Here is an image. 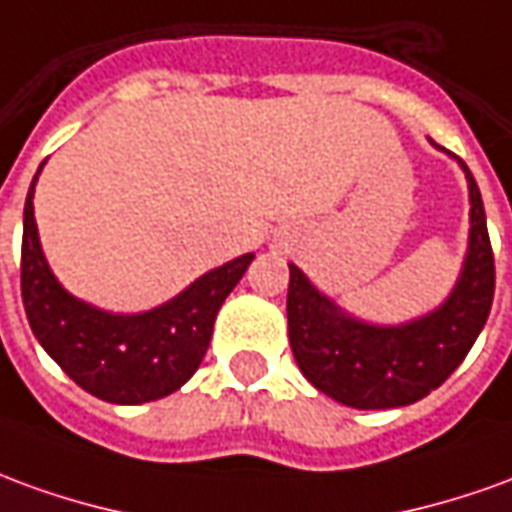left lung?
<instances>
[{"label":"left lung","instance_id":"obj_1","mask_svg":"<svg viewBox=\"0 0 512 512\" xmlns=\"http://www.w3.org/2000/svg\"><path fill=\"white\" fill-rule=\"evenodd\" d=\"M471 199V235L460 282L430 316L405 327H371L346 316L291 268L288 338L296 363L318 391L357 410L405 407L424 399L466 360L493 305V249L477 182L460 160Z\"/></svg>","mask_w":512,"mask_h":512}]
</instances>
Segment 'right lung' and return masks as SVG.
<instances>
[{
    "instance_id": "right-lung-1",
    "label": "right lung",
    "mask_w": 512,
    "mask_h": 512,
    "mask_svg": "<svg viewBox=\"0 0 512 512\" xmlns=\"http://www.w3.org/2000/svg\"><path fill=\"white\" fill-rule=\"evenodd\" d=\"M35 180L21 235V299L35 338L82 391L113 405L155 402L182 388L205 357L219 307L255 255L224 263L149 313L113 316L63 291L46 266L32 216Z\"/></svg>"
}]
</instances>
